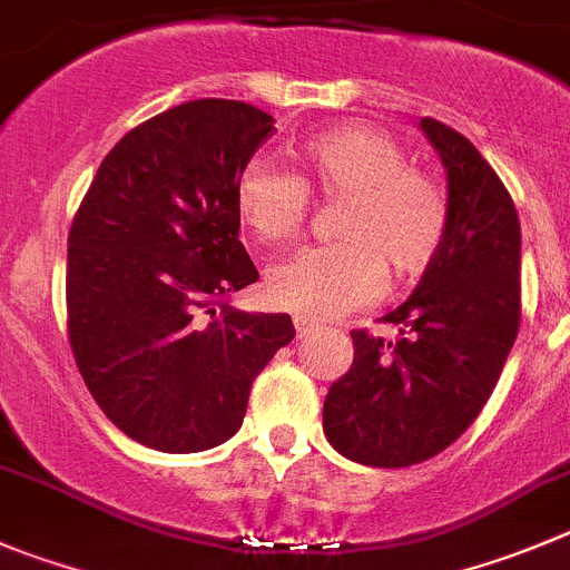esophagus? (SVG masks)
I'll list each match as a JSON object with an SVG mask.
<instances>
[{"label": "esophagus", "instance_id": "34e87169", "mask_svg": "<svg viewBox=\"0 0 570 570\" xmlns=\"http://www.w3.org/2000/svg\"><path fill=\"white\" fill-rule=\"evenodd\" d=\"M294 327H296V335H299V338H307V335L318 333V324L311 322V318H305V316H294Z\"/></svg>", "mask_w": 570, "mask_h": 570}]
</instances>
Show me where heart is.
<instances>
[{"instance_id":"heart-1","label":"heart","mask_w":570,"mask_h":570,"mask_svg":"<svg viewBox=\"0 0 570 570\" xmlns=\"http://www.w3.org/2000/svg\"><path fill=\"white\" fill-rule=\"evenodd\" d=\"M302 176L276 161H246L235 184V209L259 243L279 246L299 235L311 193L344 198L335 218L338 243L296 252L268 271L271 302L305 318H335L381 291L383 265L405 279L442 252L451 204L442 184L411 167L392 134L338 126L299 148Z\"/></svg>"}]
</instances>
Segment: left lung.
<instances>
[{"label": "left lung", "instance_id": "8db88e82", "mask_svg": "<svg viewBox=\"0 0 570 570\" xmlns=\"http://www.w3.org/2000/svg\"><path fill=\"white\" fill-rule=\"evenodd\" d=\"M448 170L442 252L409 302L386 313L400 338L352 330L355 357L324 400V436L370 468H411L451 448L490 400L520 327V220L475 145L422 117Z\"/></svg>", "mask_w": 570, "mask_h": 570}]
</instances>
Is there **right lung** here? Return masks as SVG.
Returning <instances> with one entry per match:
<instances>
[{"label":"right lung","instance_id":"right-lung-1","mask_svg":"<svg viewBox=\"0 0 570 570\" xmlns=\"http://www.w3.org/2000/svg\"><path fill=\"white\" fill-rule=\"evenodd\" d=\"M274 117L181 102L102 159L69 229L67 333L102 414L134 442L198 453L235 436L288 313L229 307L259 279L237 240L235 184Z\"/></svg>","mask_w":570,"mask_h":570}]
</instances>
